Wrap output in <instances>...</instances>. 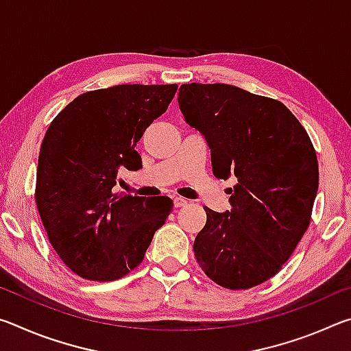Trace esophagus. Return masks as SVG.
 <instances>
[{
  "label": "esophagus",
  "mask_w": 351,
  "mask_h": 351,
  "mask_svg": "<svg viewBox=\"0 0 351 351\" xmlns=\"http://www.w3.org/2000/svg\"><path fill=\"white\" fill-rule=\"evenodd\" d=\"M173 204H175V207H184V206H187V199L176 197V198H173Z\"/></svg>",
  "instance_id": "esophagus-1"
}]
</instances>
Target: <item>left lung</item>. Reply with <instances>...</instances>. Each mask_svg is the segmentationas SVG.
<instances>
[{
  "label": "left lung",
  "mask_w": 351,
  "mask_h": 351,
  "mask_svg": "<svg viewBox=\"0 0 351 351\" xmlns=\"http://www.w3.org/2000/svg\"><path fill=\"white\" fill-rule=\"evenodd\" d=\"M178 104L204 136L213 175L235 180L230 210L204 207L195 257L219 287H257L282 269L310 224L319 187L310 136L282 102L226 83H186Z\"/></svg>",
  "instance_id": "left-lung-1"
}]
</instances>
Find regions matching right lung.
<instances>
[{"instance_id":"right-lung-1","label":"right lung","mask_w":351,"mask_h":351,"mask_svg":"<svg viewBox=\"0 0 351 351\" xmlns=\"http://www.w3.org/2000/svg\"><path fill=\"white\" fill-rule=\"evenodd\" d=\"M178 85H117L75 97L40 148L37 203L52 247L88 280L111 282L142 260L173 207L167 197L117 195L119 171L139 170L134 150Z\"/></svg>"}]
</instances>
